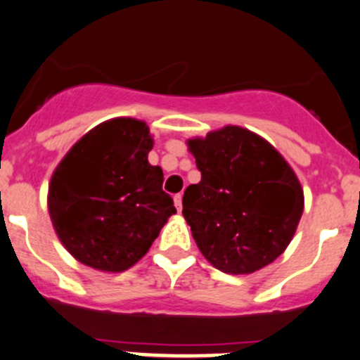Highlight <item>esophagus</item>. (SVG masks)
Here are the masks:
<instances>
[{
    "mask_svg": "<svg viewBox=\"0 0 360 360\" xmlns=\"http://www.w3.org/2000/svg\"><path fill=\"white\" fill-rule=\"evenodd\" d=\"M173 199H175V207L180 211L181 210V194H176Z\"/></svg>",
    "mask_w": 360,
    "mask_h": 360,
    "instance_id": "esophagus-1",
    "label": "esophagus"
}]
</instances>
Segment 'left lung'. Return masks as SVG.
I'll return each instance as SVG.
<instances>
[{"instance_id": "1", "label": "left lung", "mask_w": 360, "mask_h": 360, "mask_svg": "<svg viewBox=\"0 0 360 360\" xmlns=\"http://www.w3.org/2000/svg\"><path fill=\"white\" fill-rule=\"evenodd\" d=\"M200 172L184 192V218L219 271L250 274L285 252L304 211V191L276 149L226 125L187 141Z\"/></svg>"}]
</instances>
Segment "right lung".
Listing matches in <instances>:
<instances>
[{"instance_id": "1", "label": "right lung", "mask_w": 360, "mask_h": 360, "mask_svg": "<svg viewBox=\"0 0 360 360\" xmlns=\"http://www.w3.org/2000/svg\"><path fill=\"white\" fill-rule=\"evenodd\" d=\"M153 144L144 122L113 118L89 130L56 166L49 216L79 262L108 273L132 268L176 212L163 169L148 161Z\"/></svg>"}]
</instances>
